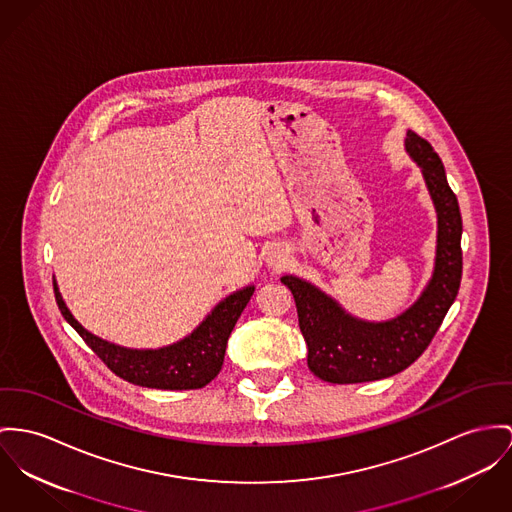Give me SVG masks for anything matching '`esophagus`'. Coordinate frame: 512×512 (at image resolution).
<instances>
[{"mask_svg":"<svg viewBox=\"0 0 512 512\" xmlns=\"http://www.w3.org/2000/svg\"><path fill=\"white\" fill-rule=\"evenodd\" d=\"M267 263H269V267H273V269H282V267L286 265V253H284L282 249L271 251L269 257H267Z\"/></svg>","mask_w":512,"mask_h":512,"instance_id":"1","label":"esophagus"}]
</instances>
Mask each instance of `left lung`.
<instances>
[{
    "mask_svg": "<svg viewBox=\"0 0 512 512\" xmlns=\"http://www.w3.org/2000/svg\"><path fill=\"white\" fill-rule=\"evenodd\" d=\"M405 148L425 175L438 214L436 265L423 296L386 323H366L345 314L337 302L306 280L282 276L294 296L300 331L308 345V368L323 382H374L411 366L431 345L462 280V214L444 165L433 146L407 132Z\"/></svg>",
    "mask_w": 512,
    "mask_h": 512,
    "instance_id": "left-lung-1",
    "label": "left lung"
}]
</instances>
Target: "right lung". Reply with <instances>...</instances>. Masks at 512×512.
Returning a JSON list of instances; mask_svg holds the SVG:
<instances>
[{
  "instance_id": "add662e5",
  "label": "right lung",
  "mask_w": 512,
  "mask_h": 512,
  "mask_svg": "<svg viewBox=\"0 0 512 512\" xmlns=\"http://www.w3.org/2000/svg\"><path fill=\"white\" fill-rule=\"evenodd\" d=\"M247 286L220 302L197 329L183 341L158 351H132L107 343L85 331L66 308L54 282V296L64 319L76 329L87 347L97 354L118 378L156 390H198L210 384L224 364L226 345L237 319L253 296Z\"/></svg>"
}]
</instances>
